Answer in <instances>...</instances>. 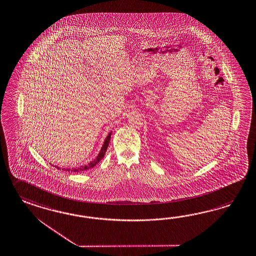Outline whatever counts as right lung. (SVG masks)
I'll list each match as a JSON object with an SVG mask.
<instances>
[{"label": "right lung", "instance_id": "add662e5", "mask_svg": "<svg viewBox=\"0 0 256 256\" xmlns=\"http://www.w3.org/2000/svg\"><path fill=\"white\" fill-rule=\"evenodd\" d=\"M112 132H110L108 134V136L106 138L104 144L102 146V148H101V150H100V152H99L98 157L96 158L94 160L90 162L89 164L82 165V166H80V167H76V168H63L62 170H66V172L68 170V172H84V170H89V169H91L92 167H94V166L98 164L99 162L104 158V156H105L106 150V148H108V144H110ZM56 167L58 169L61 170V168H59L58 166H56Z\"/></svg>", "mask_w": 256, "mask_h": 256}]
</instances>
